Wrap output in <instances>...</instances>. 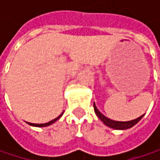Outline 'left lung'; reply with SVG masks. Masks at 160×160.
<instances>
[{
  "instance_id": "left-lung-1",
  "label": "left lung",
  "mask_w": 160,
  "mask_h": 160,
  "mask_svg": "<svg viewBox=\"0 0 160 160\" xmlns=\"http://www.w3.org/2000/svg\"><path fill=\"white\" fill-rule=\"evenodd\" d=\"M93 108H94V112L95 114L97 115V117L105 123V125L108 126L109 128L112 129H115V130H126V129H129V128H132V126H134L136 123H138L140 121V119L143 118V116L133 119V120H130V121H115V120H112L110 118H107L106 116H104L101 112L97 109V108L95 107L94 103H93Z\"/></svg>"
}]
</instances>
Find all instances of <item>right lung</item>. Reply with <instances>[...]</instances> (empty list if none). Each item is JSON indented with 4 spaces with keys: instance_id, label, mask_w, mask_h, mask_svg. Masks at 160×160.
Here are the masks:
<instances>
[{
    "instance_id": "right-lung-1",
    "label": "right lung",
    "mask_w": 160,
    "mask_h": 160,
    "mask_svg": "<svg viewBox=\"0 0 160 160\" xmlns=\"http://www.w3.org/2000/svg\"><path fill=\"white\" fill-rule=\"evenodd\" d=\"M62 116V114L59 116V117H57L56 118H54V119H52V120H51V121H49L48 123H44V124H34V123H29V122H28L29 125H31V126H36V127H46V126H49V125H51V124H52L53 122H55L60 117Z\"/></svg>"
}]
</instances>
